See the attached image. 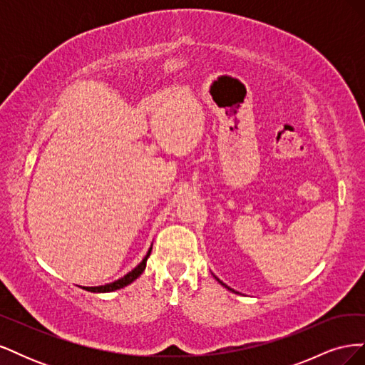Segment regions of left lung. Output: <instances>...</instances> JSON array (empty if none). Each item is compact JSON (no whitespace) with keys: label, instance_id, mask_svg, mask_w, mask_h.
I'll return each mask as SVG.
<instances>
[{"label":"left lung","instance_id":"1","mask_svg":"<svg viewBox=\"0 0 365 365\" xmlns=\"http://www.w3.org/2000/svg\"><path fill=\"white\" fill-rule=\"evenodd\" d=\"M216 280H217V282H219V283H222V282H220V280H219V279H216ZM222 284H224V283H222ZM224 286H225V284H224Z\"/></svg>","mask_w":365,"mask_h":365}]
</instances>
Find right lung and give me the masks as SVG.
<instances>
[{"instance_id":"add662e5","label":"right lung","mask_w":365,"mask_h":365,"mask_svg":"<svg viewBox=\"0 0 365 365\" xmlns=\"http://www.w3.org/2000/svg\"><path fill=\"white\" fill-rule=\"evenodd\" d=\"M150 251H152V248L148 251L146 257L141 260V263L138 264V267H135L130 272H128V274L125 275V277H121V279H118V280H115V282H113V283H108V284H103V286H94V288H83V289L91 291V292H113V291L125 288V286L130 284L135 279H138L140 275L143 274V271H145V268H146V260H148V257L150 256Z\"/></svg>"}]
</instances>
